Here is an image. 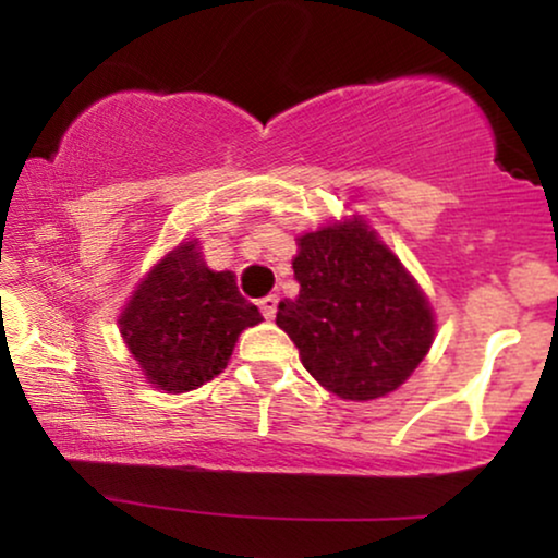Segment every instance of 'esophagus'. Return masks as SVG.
Listing matches in <instances>:
<instances>
[{
	"mask_svg": "<svg viewBox=\"0 0 558 558\" xmlns=\"http://www.w3.org/2000/svg\"><path fill=\"white\" fill-rule=\"evenodd\" d=\"M259 310L262 315H265L267 319L275 317V312H278V296H265L259 301Z\"/></svg>",
	"mask_w": 558,
	"mask_h": 558,
	"instance_id": "esophagus-1",
	"label": "esophagus"
}]
</instances>
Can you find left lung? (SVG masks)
Segmentation results:
<instances>
[{
    "instance_id": "8db88e82",
    "label": "left lung",
    "mask_w": 558,
    "mask_h": 558,
    "mask_svg": "<svg viewBox=\"0 0 558 558\" xmlns=\"http://www.w3.org/2000/svg\"><path fill=\"white\" fill-rule=\"evenodd\" d=\"M296 243L299 296L280 301L275 323L330 393L345 401L388 396L433 345L425 291L360 215L301 233Z\"/></svg>"
}]
</instances>
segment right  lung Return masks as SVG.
<instances>
[{"mask_svg": "<svg viewBox=\"0 0 558 558\" xmlns=\"http://www.w3.org/2000/svg\"><path fill=\"white\" fill-rule=\"evenodd\" d=\"M262 323L230 270L202 259L198 239L178 243L138 280L120 312V336L146 380L168 393L202 388L228 367L235 341Z\"/></svg>", "mask_w": 558, "mask_h": 558, "instance_id": "1", "label": "right lung"}]
</instances>
